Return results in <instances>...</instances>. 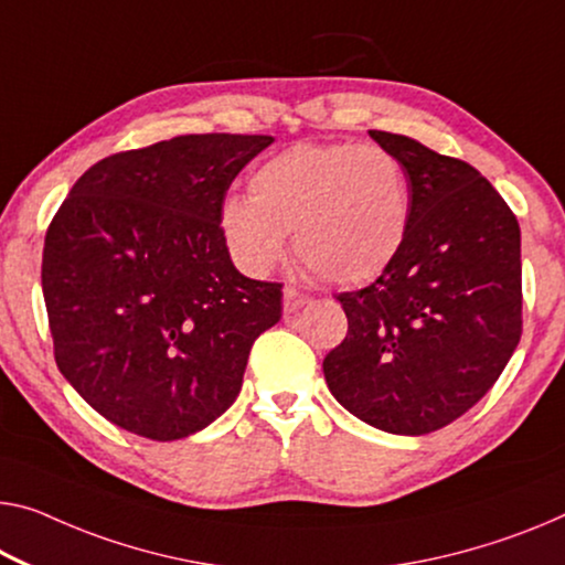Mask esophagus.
I'll list each match as a JSON object with an SVG mask.
<instances>
[{"instance_id":"1","label":"esophagus","mask_w":565,"mask_h":565,"mask_svg":"<svg viewBox=\"0 0 565 565\" xmlns=\"http://www.w3.org/2000/svg\"><path fill=\"white\" fill-rule=\"evenodd\" d=\"M306 302H308L306 292L295 288V285H285V288H282V308H285V312L300 310L302 306H306Z\"/></svg>"}]
</instances>
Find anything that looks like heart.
<instances>
[{
	"label": "heart",
	"instance_id": "b5f03b06",
	"mask_svg": "<svg viewBox=\"0 0 565 565\" xmlns=\"http://www.w3.org/2000/svg\"><path fill=\"white\" fill-rule=\"evenodd\" d=\"M249 194L222 204V232L249 273L295 253L338 285L376 280L402 255L412 184L402 159L379 143H295L259 163Z\"/></svg>",
	"mask_w": 565,
	"mask_h": 565
}]
</instances>
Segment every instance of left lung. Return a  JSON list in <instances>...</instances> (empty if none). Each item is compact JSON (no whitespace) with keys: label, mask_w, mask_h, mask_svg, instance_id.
<instances>
[{"label":"left lung","mask_w":565,"mask_h":565,"mask_svg":"<svg viewBox=\"0 0 565 565\" xmlns=\"http://www.w3.org/2000/svg\"><path fill=\"white\" fill-rule=\"evenodd\" d=\"M371 138L409 173L412 224L384 275L338 295L349 333L323 359V373L361 422L419 437L470 412L518 349L520 227L467 161L398 134Z\"/></svg>","instance_id":"8db88e82"}]
</instances>
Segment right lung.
<instances>
[{"label":"right lung","instance_id":"add662e5","mask_svg":"<svg viewBox=\"0 0 565 565\" xmlns=\"http://www.w3.org/2000/svg\"><path fill=\"white\" fill-rule=\"evenodd\" d=\"M273 136H177L75 181L42 249L55 363L116 427L184 439L230 409L282 285L232 265L222 204Z\"/></svg>","mask_w":565,"mask_h":565}]
</instances>
